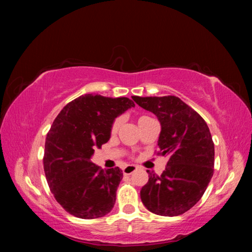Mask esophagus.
Masks as SVG:
<instances>
[{"label": "esophagus", "mask_w": 252, "mask_h": 252, "mask_svg": "<svg viewBox=\"0 0 252 252\" xmlns=\"http://www.w3.org/2000/svg\"><path fill=\"white\" fill-rule=\"evenodd\" d=\"M135 170H136L135 165L129 164V165H126V167L123 168V173H125V174H131V173H133Z\"/></svg>", "instance_id": "esophagus-1"}]
</instances>
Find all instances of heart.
Listing matches in <instances>:
<instances>
[{"instance_id":"obj_1","label":"heart","mask_w":252,"mask_h":252,"mask_svg":"<svg viewBox=\"0 0 252 252\" xmlns=\"http://www.w3.org/2000/svg\"><path fill=\"white\" fill-rule=\"evenodd\" d=\"M142 118H146V117H142ZM142 118H140V119H142ZM140 119H139V120H140ZM121 122H122V120L120 118L114 120L112 126H111V132H112V133H116V132L119 130V127H120V126H121Z\"/></svg>"}]
</instances>
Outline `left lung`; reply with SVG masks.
Wrapping results in <instances>:
<instances>
[{
  "label": "left lung",
  "instance_id": "8db88e82",
  "mask_svg": "<svg viewBox=\"0 0 252 252\" xmlns=\"http://www.w3.org/2000/svg\"><path fill=\"white\" fill-rule=\"evenodd\" d=\"M132 99L157 116L161 125L159 155L169 157L161 176L147 171L149 181L140 191L142 203L156 215L180 216L201 199L213 176L215 144L210 130L201 116L178 96Z\"/></svg>",
  "mask_w": 252,
  "mask_h": 252
}]
</instances>
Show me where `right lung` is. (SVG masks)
Instances as JSON below:
<instances>
[{"instance_id":"1","label":"right lung","mask_w":252,"mask_h":252,"mask_svg":"<svg viewBox=\"0 0 252 252\" xmlns=\"http://www.w3.org/2000/svg\"><path fill=\"white\" fill-rule=\"evenodd\" d=\"M134 106L129 97L84 94L62 109L46 134L44 172L54 198L70 215L95 219L112 210L122 170L91 161L109 141L116 118Z\"/></svg>"}]
</instances>
